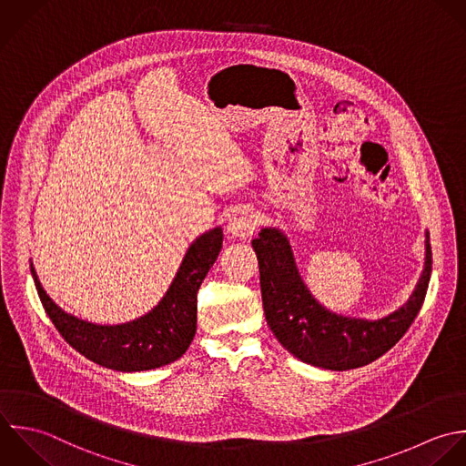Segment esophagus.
Returning <instances> with one entry per match:
<instances>
[{
    "label": "esophagus",
    "mask_w": 466,
    "mask_h": 466,
    "mask_svg": "<svg viewBox=\"0 0 466 466\" xmlns=\"http://www.w3.org/2000/svg\"><path fill=\"white\" fill-rule=\"evenodd\" d=\"M256 216L250 208L247 207H238L227 219V232L232 238H239V239H247L254 234L256 230Z\"/></svg>",
    "instance_id": "obj_1"
}]
</instances>
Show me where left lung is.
I'll return each mask as SVG.
<instances>
[{
    "instance_id": "1",
    "label": "left lung",
    "mask_w": 466,
    "mask_h": 466,
    "mask_svg": "<svg viewBox=\"0 0 466 466\" xmlns=\"http://www.w3.org/2000/svg\"><path fill=\"white\" fill-rule=\"evenodd\" d=\"M252 247L259 263L261 298L270 330L292 356L327 370L360 369L389 352L421 310L432 274L427 230L423 272L409 301L380 319L350 318L329 310L310 294L283 230L261 228Z\"/></svg>"
}]
</instances>
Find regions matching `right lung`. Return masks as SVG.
<instances>
[{"label": "right lung", "mask_w": 466, "mask_h": 466, "mask_svg": "<svg viewBox=\"0 0 466 466\" xmlns=\"http://www.w3.org/2000/svg\"><path fill=\"white\" fill-rule=\"evenodd\" d=\"M221 245V227L198 236L161 301L145 316L119 325H97L65 312L43 290L32 261L30 274L46 316L72 349L105 369L141 372L179 360L190 347L198 321V290Z\"/></svg>", "instance_id": "1"}]
</instances>
